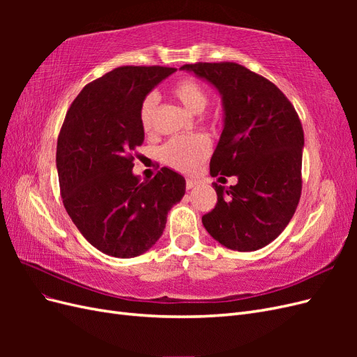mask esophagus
<instances>
[{"label": "esophagus", "mask_w": 357, "mask_h": 357, "mask_svg": "<svg viewBox=\"0 0 357 357\" xmlns=\"http://www.w3.org/2000/svg\"><path fill=\"white\" fill-rule=\"evenodd\" d=\"M197 180H193V178H186V189H192V188H195L197 186Z\"/></svg>", "instance_id": "esophagus-1"}]
</instances>
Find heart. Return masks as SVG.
<instances>
[{"label":"heart","instance_id":"1","mask_svg":"<svg viewBox=\"0 0 357 357\" xmlns=\"http://www.w3.org/2000/svg\"><path fill=\"white\" fill-rule=\"evenodd\" d=\"M171 95L193 114L202 113L208 105V92L205 86L192 77L177 80L171 88ZM158 96L155 93L146 95L139 105V126L144 132H152L156 121ZM211 142L204 134H192L174 137L160 147V159L168 167L180 172H193L201 162L208 156Z\"/></svg>","mask_w":357,"mask_h":357}]
</instances>
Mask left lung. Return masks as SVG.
Segmentation results:
<instances>
[{
	"mask_svg": "<svg viewBox=\"0 0 357 357\" xmlns=\"http://www.w3.org/2000/svg\"><path fill=\"white\" fill-rule=\"evenodd\" d=\"M222 93L225 128L210 162L213 177L236 176L235 186L213 183L214 208L202 225L231 250L253 252L284 231L302 190L304 131L295 107L277 86L236 62L186 63Z\"/></svg>",
	"mask_w": 357,
	"mask_h": 357,
	"instance_id": "obj_1",
	"label": "left lung"
}]
</instances>
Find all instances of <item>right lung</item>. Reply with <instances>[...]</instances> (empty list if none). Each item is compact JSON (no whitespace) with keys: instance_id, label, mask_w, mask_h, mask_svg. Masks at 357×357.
<instances>
[{"instance_id":"right-lung-1","label":"right lung","mask_w":357,"mask_h":357,"mask_svg":"<svg viewBox=\"0 0 357 357\" xmlns=\"http://www.w3.org/2000/svg\"><path fill=\"white\" fill-rule=\"evenodd\" d=\"M171 67L114 68L75 96L58 135L56 168L63 207L82 235L100 252L135 257L165 229L169 208L186 181L160 168L152 180L132 174L135 149L144 142L139 105Z\"/></svg>"}]
</instances>
